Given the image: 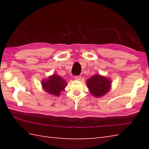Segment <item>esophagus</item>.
Segmentation results:
<instances>
[{"label":"esophagus","instance_id":"1","mask_svg":"<svg viewBox=\"0 0 149 149\" xmlns=\"http://www.w3.org/2000/svg\"><path fill=\"white\" fill-rule=\"evenodd\" d=\"M75 79V80H77V81H79L81 79V75H75L74 77Z\"/></svg>","mask_w":149,"mask_h":149}]
</instances>
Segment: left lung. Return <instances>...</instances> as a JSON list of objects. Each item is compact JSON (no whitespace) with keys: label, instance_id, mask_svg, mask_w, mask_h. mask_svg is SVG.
<instances>
[{"label":"left lung","instance_id":"left-lung-1","mask_svg":"<svg viewBox=\"0 0 149 149\" xmlns=\"http://www.w3.org/2000/svg\"><path fill=\"white\" fill-rule=\"evenodd\" d=\"M87 86L93 96L99 97L109 91L111 81L103 76L95 75L87 80Z\"/></svg>","mask_w":149,"mask_h":149}]
</instances>
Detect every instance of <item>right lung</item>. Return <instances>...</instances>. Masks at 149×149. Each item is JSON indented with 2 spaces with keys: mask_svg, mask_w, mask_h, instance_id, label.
I'll use <instances>...</instances> for the list:
<instances>
[{
  "mask_svg": "<svg viewBox=\"0 0 149 149\" xmlns=\"http://www.w3.org/2000/svg\"><path fill=\"white\" fill-rule=\"evenodd\" d=\"M42 84L44 90L49 94L56 96L59 95L61 91L64 90L66 86H67L65 79L54 74L47 79L43 80Z\"/></svg>",
  "mask_w": 149,
  "mask_h": 149,
  "instance_id": "obj_1",
  "label": "right lung"
}]
</instances>
